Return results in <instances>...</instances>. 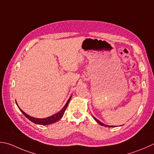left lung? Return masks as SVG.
<instances>
[{
  "label": "left lung",
  "mask_w": 154,
  "mask_h": 154,
  "mask_svg": "<svg viewBox=\"0 0 154 154\" xmlns=\"http://www.w3.org/2000/svg\"><path fill=\"white\" fill-rule=\"evenodd\" d=\"M93 118H94V119L95 120V121L96 122H97L98 123H99V124H100L101 125H103V126H105V127H109V128H111V127H113V125H105V124H104V123H101L100 121H99V120L98 119H96L95 118V117H93Z\"/></svg>",
  "instance_id": "8db88e82"
}]
</instances>
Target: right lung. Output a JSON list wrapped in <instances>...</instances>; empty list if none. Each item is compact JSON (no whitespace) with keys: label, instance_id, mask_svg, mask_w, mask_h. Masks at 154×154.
<instances>
[{"label":"right lung","instance_id":"add662e5","mask_svg":"<svg viewBox=\"0 0 154 154\" xmlns=\"http://www.w3.org/2000/svg\"><path fill=\"white\" fill-rule=\"evenodd\" d=\"M71 98V96L70 97H69V99H68V101L67 103H66V104L65 105V106L63 107V109L59 111L58 113H57L55 114H54V115L51 116L50 117H46V118H43V119H39V118H35V117H31L29 116L28 114H26V113L24 112V111L20 109V108H19V107L18 106V104L16 103L17 105V106L19 107L20 111H21V112L23 113V114L24 116H25L26 118H28L30 121H31L32 122L36 123V124H38V125H49V124H51V123H55L57 122H58L59 120L61 118V117H63V116L64 115V113L65 111L66 110V109H67V105L69 104V101H70V99Z\"/></svg>","mask_w":154,"mask_h":154}]
</instances>
